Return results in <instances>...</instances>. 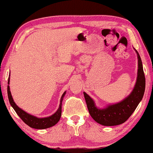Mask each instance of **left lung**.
<instances>
[{
  "label": "left lung",
  "instance_id": "1",
  "mask_svg": "<svg viewBox=\"0 0 153 153\" xmlns=\"http://www.w3.org/2000/svg\"><path fill=\"white\" fill-rule=\"evenodd\" d=\"M135 50L138 58L137 78L135 85L129 95L122 101L99 108L86 93L83 92L89 114L93 120L104 126H114L125 123L133 114L143 97L146 79L143 65L139 53Z\"/></svg>",
  "mask_w": 153,
  "mask_h": 153
}]
</instances>
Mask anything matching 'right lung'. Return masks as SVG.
Listing matches in <instances>:
<instances>
[{"instance_id": "add662e5", "label": "right lung", "mask_w": 153, "mask_h": 153, "mask_svg": "<svg viewBox=\"0 0 153 153\" xmlns=\"http://www.w3.org/2000/svg\"><path fill=\"white\" fill-rule=\"evenodd\" d=\"M10 76L8 78V82H7V95H8V99H9V102L10 103V105L12 106V108H14L16 114L19 116L20 117L21 119L26 123V125H28L29 127H32L34 129H44L49 128V127H53L56 124H57V123L60 120V117H61V112H62V102L63 100V97H65L66 94V91L64 92V93L62 94L60 98V105L58 107V110L54 113L53 115L50 116L49 117H45V118H37L36 116H33L28 113H27L24 111L22 108L19 107L16 105L15 102H14L13 98H12L11 92H10Z\"/></svg>"}]
</instances>
